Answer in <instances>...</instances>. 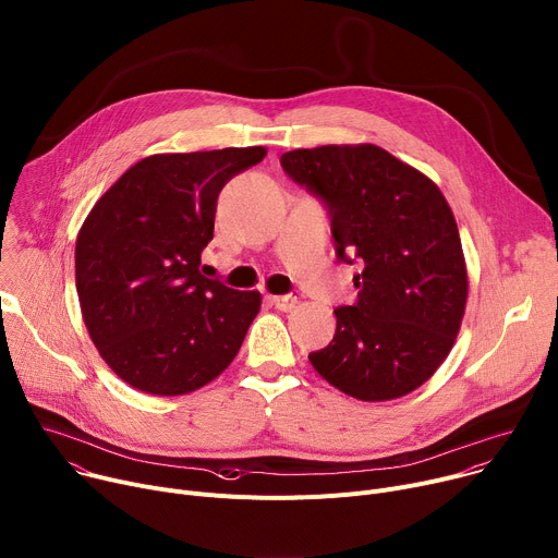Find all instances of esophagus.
Masks as SVG:
<instances>
[{
    "mask_svg": "<svg viewBox=\"0 0 558 558\" xmlns=\"http://www.w3.org/2000/svg\"><path fill=\"white\" fill-rule=\"evenodd\" d=\"M268 302H270L277 311L288 313V311H292V308L296 306V296H292V294H272V296H268Z\"/></svg>",
    "mask_w": 558,
    "mask_h": 558,
    "instance_id": "esophagus-1",
    "label": "esophagus"
}]
</instances>
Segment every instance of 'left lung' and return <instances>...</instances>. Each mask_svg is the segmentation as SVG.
Instances as JSON below:
<instances>
[{"label":"left lung","mask_w":558,"mask_h":558,"mask_svg":"<svg viewBox=\"0 0 558 558\" xmlns=\"http://www.w3.org/2000/svg\"><path fill=\"white\" fill-rule=\"evenodd\" d=\"M281 167L326 205L337 259L362 266L355 304L335 308V335L311 364L364 402L411 393L447 360L464 315L466 268L449 203L375 145L294 149Z\"/></svg>","instance_id":"1"}]
</instances>
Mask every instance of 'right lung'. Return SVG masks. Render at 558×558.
Here are the masks:
<instances>
[{"label":"right lung","instance_id":"1","mask_svg":"<svg viewBox=\"0 0 558 558\" xmlns=\"http://www.w3.org/2000/svg\"><path fill=\"white\" fill-rule=\"evenodd\" d=\"M264 147L147 156L100 196L75 243L84 324L111 371L151 396L192 393L236 357L262 294L201 275L230 179Z\"/></svg>","mask_w":558,"mask_h":558}]
</instances>
